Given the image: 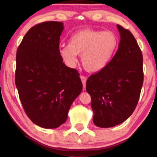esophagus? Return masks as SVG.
Masks as SVG:
<instances>
[{"instance_id": "obj_1", "label": "esophagus", "mask_w": 157, "mask_h": 157, "mask_svg": "<svg viewBox=\"0 0 157 157\" xmlns=\"http://www.w3.org/2000/svg\"><path fill=\"white\" fill-rule=\"evenodd\" d=\"M81 81H82V83L83 85V91H85L86 90V77L83 76H81Z\"/></svg>"}]
</instances>
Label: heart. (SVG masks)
Wrapping results in <instances>:
<instances>
[{
    "label": "heart",
    "mask_w": 157,
    "mask_h": 157,
    "mask_svg": "<svg viewBox=\"0 0 157 157\" xmlns=\"http://www.w3.org/2000/svg\"><path fill=\"white\" fill-rule=\"evenodd\" d=\"M118 46V38L111 31L85 29L77 32L70 38L68 45L61 47L60 54L71 66L81 55L83 68L89 72L102 70L112 58Z\"/></svg>",
    "instance_id": "b5f03b06"
}]
</instances>
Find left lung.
Returning a JSON list of instances; mask_svg holds the SVG:
<instances>
[{
    "mask_svg": "<svg viewBox=\"0 0 157 157\" xmlns=\"http://www.w3.org/2000/svg\"><path fill=\"white\" fill-rule=\"evenodd\" d=\"M119 48L111 61L89 76L86 89L91 98L93 121L101 128L126 121L136 109L144 81L143 56L133 34L117 25Z\"/></svg>",
    "mask_w": 157,
    "mask_h": 157,
    "instance_id": "8db88e82",
    "label": "left lung"
}]
</instances>
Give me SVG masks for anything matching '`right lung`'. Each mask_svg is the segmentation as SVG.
Listing matches in <instances>:
<instances>
[{
	"mask_svg": "<svg viewBox=\"0 0 157 157\" xmlns=\"http://www.w3.org/2000/svg\"><path fill=\"white\" fill-rule=\"evenodd\" d=\"M63 23L47 21L27 32L16 53L15 82L25 113L36 125L54 128L65 123L83 89L78 71L60 54Z\"/></svg>",
	"mask_w": 157,
	"mask_h": 157,
	"instance_id": "right-lung-1",
	"label": "right lung"
}]
</instances>
